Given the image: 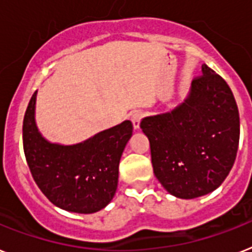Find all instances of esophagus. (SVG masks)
Masks as SVG:
<instances>
[{
	"mask_svg": "<svg viewBox=\"0 0 252 252\" xmlns=\"http://www.w3.org/2000/svg\"><path fill=\"white\" fill-rule=\"evenodd\" d=\"M143 118V114L142 111H133L132 114H130V120H132V124L133 126L136 128V129H138L139 128V124H141V120H142Z\"/></svg>",
	"mask_w": 252,
	"mask_h": 252,
	"instance_id": "1",
	"label": "esophagus"
}]
</instances>
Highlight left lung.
Wrapping results in <instances>:
<instances>
[{"label":"left lung","instance_id":"8db88e82","mask_svg":"<svg viewBox=\"0 0 252 252\" xmlns=\"http://www.w3.org/2000/svg\"><path fill=\"white\" fill-rule=\"evenodd\" d=\"M141 129L162 187L179 198H196L229 174L240 142V114L229 86L204 64L187 100L172 113L145 118Z\"/></svg>","mask_w":252,"mask_h":252}]
</instances>
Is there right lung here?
<instances>
[{"label":"right lung","mask_w":252,"mask_h":252,"mask_svg":"<svg viewBox=\"0 0 252 252\" xmlns=\"http://www.w3.org/2000/svg\"><path fill=\"white\" fill-rule=\"evenodd\" d=\"M35 96L37 92L23 122V147L32 177L59 208L79 214L101 210L115 194L119 161L132 136V123L126 120L78 145L50 143L35 126Z\"/></svg>","instance_id":"obj_1"}]
</instances>
